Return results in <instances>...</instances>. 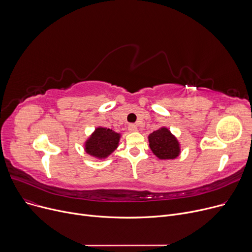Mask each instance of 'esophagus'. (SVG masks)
Segmentation results:
<instances>
[{"mask_svg":"<svg viewBox=\"0 0 252 252\" xmlns=\"http://www.w3.org/2000/svg\"><path fill=\"white\" fill-rule=\"evenodd\" d=\"M128 130L131 131V132L137 131V125H135V124H129L128 125Z\"/></svg>","mask_w":252,"mask_h":252,"instance_id":"34e87169","label":"esophagus"}]
</instances>
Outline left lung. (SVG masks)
<instances>
[{"label":"left lung","instance_id":"1","mask_svg":"<svg viewBox=\"0 0 252 252\" xmlns=\"http://www.w3.org/2000/svg\"><path fill=\"white\" fill-rule=\"evenodd\" d=\"M152 152L160 159H173L180 154V145L169 129L162 127L149 136Z\"/></svg>","mask_w":252,"mask_h":252}]
</instances>
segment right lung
Returning a JSON list of instances; mask_svg holds the SVG:
<instances>
[{
	"instance_id": "add662e5",
	"label": "right lung",
	"mask_w": 252,
	"mask_h": 252,
	"mask_svg": "<svg viewBox=\"0 0 252 252\" xmlns=\"http://www.w3.org/2000/svg\"><path fill=\"white\" fill-rule=\"evenodd\" d=\"M119 140V133L98 127L85 142V152L95 158H105L117 149Z\"/></svg>"
}]
</instances>
